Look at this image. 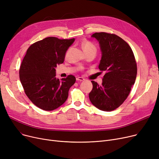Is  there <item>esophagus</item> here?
I'll use <instances>...</instances> for the list:
<instances>
[{"mask_svg": "<svg viewBox=\"0 0 159 159\" xmlns=\"http://www.w3.org/2000/svg\"><path fill=\"white\" fill-rule=\"evenodd\" d=\"M76 80L77 81H83L85 79L83 77H81V76H77V77L76 78Z\"/></svg>", "mask_w": 159, "mask_h": 159, "instance_id": "esophagus-1", "label": "esophagus"}]
</instances>
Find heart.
<instances>
[{
  "label": "heart",
  "instance_id": "obj_1",
  "mask_svg": "<svg viewBox=\"0 0 159 159\" xmlns=\"http://www.w3.org/2000/svg\"><path fill=\"white\" fill-rule=\"evenodd\" d=\"M82 48H83V50L85 53L89 52L90 51H95L96 52L97 49L95 45L92 44L90 41H84L83 43H82Z\"/></svg>",
  "mask_w": 159,
  "mask_h": 159
}]
</instances>
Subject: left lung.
Listing matches in <instances>:
<instances>
[{
  "label": "left lung",
  "instance_id": "1",
  "mask_svg": "<svg viewBox=\"0 0 159 159\" xmlns=\"http://www.w3.org/2000/svg\"><path fill=\"white\" fill-rule=\"evenodd\" d=\"M99 43L102 57L99 69L105 71L103 83L92 80L91 103L98 109L111 111L123 103L130 92L137 75V63L132 48L120 37L107 33L92 35Z\"/></svg>",
  "mask_w": 159,
  "mask_h": 159
}]
</instances>
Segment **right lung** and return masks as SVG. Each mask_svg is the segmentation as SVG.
Listing matches in <instances>:
<instances>
[{
    "instance_id": "right-lung-1",
    "label": "right lung",
    "mask_w": 159,
    "mask_h": 159,
    "mask_svg": "<svg viewBox=\"0 0 159 159\" xmlns=\"http://www.w3.org/2000/svg\"><path fill=\"white\" fill-rule=\"evenodd\" d=\"M75 39L46 37L31 44L26 52L19 70L20 81L28 98L41 109L54 110L67 100L76 79L69 75L57 79L55 68L63 63Z\"/></svg>"
}]
</instances>
